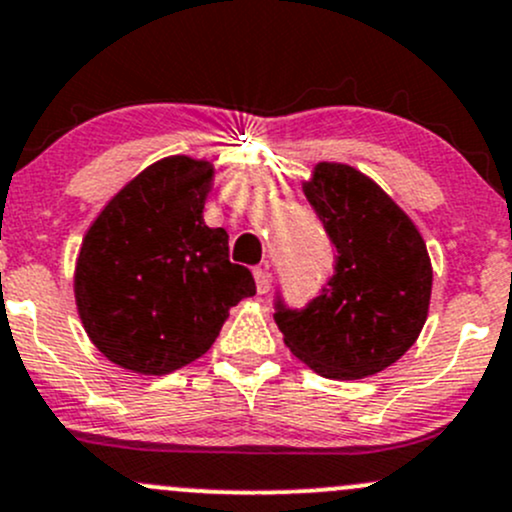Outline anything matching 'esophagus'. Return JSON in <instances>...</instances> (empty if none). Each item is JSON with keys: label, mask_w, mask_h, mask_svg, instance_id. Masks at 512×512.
I'll return each instance as SVG.
<instances>
[{"label": "esophagus", "mask_w": 512, "mask_h": 512, "mask_svg": "<svg viewBox=\"0 0 512 512\" xmlns=\"http://www.w3.org/2000/svg\"><path fill=\"white\" fill-rule=\"evenodd\" d=\"M255 284H257V292L260 294H267L272 287V274L267 270H262V267H257L255 270Z\"/></svg>", "instance_id": "obj_1"}]
</instances>
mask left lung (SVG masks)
<instances>
[{
    "label": "left lung",
    "instance_id": "8db88e82",
    "mask_svg": "<svg viewBox=\"0 0 512 512\" xmlns=\"http://www.w3.org/2000/svg\"><path fill=\"white\" fill-rule=\"evenodd\" d=\"M304 196L336 247V265L304 309L277 294L274 321L289 351L324 378H368L410 351L427 321V245L405 211L353 166L316 164Z\"/></svg>",
    "mask_w": 512,
    "mask_h": 512
}]
</instances>
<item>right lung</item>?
<instances>
[{"label":"right lung","instance_id":"add662e5","mask_svg":"<svg viewBox=\"0 0 512 512\" xmlns=\"http://www.w3.org/2000/svg\"><path fill=\"white\" fill-rule=\"evenodd\" d=\"M213 166L169 157L102 208L75 267V304L107 360L164 375L201 358L230 306L257 292L233 265L228 233L203 223Z\"/></svg>","mask_w":512,"mask_h":512}]
</instances>
